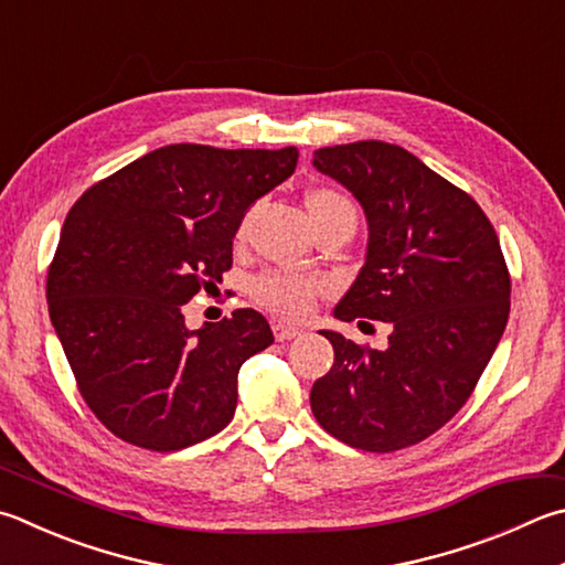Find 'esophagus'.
Returning a JSON list of instances; mask_svg holds the SVG:
<instances>
[{
  "mask_svg": "<svg viewBox=\"0 0 565 565\" xmlns=\"http://www.w3.org/2000/svg\"><path fill=\"white\" fill-rule=\"evenodd\" d=\"M274 338H276V341H291V338H296V335H299L301 331H299V328H296V326H289V323H281V321H274Z\"/></svg>",
  "mask_w": 565,
  "mask_h": 565,
  "instance_id": "esophagus-1",
  "label": "esophagus"
}]
</instances>
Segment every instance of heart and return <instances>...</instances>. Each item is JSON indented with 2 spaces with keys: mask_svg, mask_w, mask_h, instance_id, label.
I'll list each match as a JSON object with an SVG mask.
<instances>
[{
  "mask_svg": "<svg viewBox=\"0 0 565 565\" xmlns=\"http://www.w3.org/2000/svg\"><path fill=\"white\" fill-rule=\"evenodd\" d=\"M306 212H309L313 232L326 227V224L338 220H355V210L351 200L333 188H311L306 192ZM247 234V220L239 224L237 242L244 239ZM321 284L311 276L291 274V271H262L254 276L252 281V296L254 301L264 306L266 311L284 318H301L311 311Z\"/></svg>",
  "mask_w": 565,
  "mask_h": 565,
  "instance_id": "1",
  "label": "heart"
}]
</instances>
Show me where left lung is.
Returning <instances> with one entry per match:
<instances>
[{"label":"left lung","mask_w":565,"mask_h":565,"mask_svg":"<svg viewBox=\"0 0 565 565\" xmlns=\"http://www.w3.org/2000/svg\"><path fill=\"white\" fill-rule=\"evenodd\" d=\"M313 166L363 204L365 266L335 306L341 321L390 323L375 351L321 331L333 365L311 390L328 435L363 452H397L452 419L497 351L511 276L479 204L413 152L358 140L313 152Z\"/></svg>","instance_id":"1"}]
</instances>
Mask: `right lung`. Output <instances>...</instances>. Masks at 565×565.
<instances>
[{
	"mask_svg": "<svg viewBox=\"0 0 565 565\" xmlns=\"http://www.w3.org/2000/svg\"><path fill=\"white\" fill-rule=\"evenodd\" d=\"M296 160V148L180 142L90 184L68 210L49 316L81 397L122 443L175 452L232 423L239 367L274 343L271 328L237 309L190 331L182 306L232 269L244 212Z\"/></svg>",
	"mask_w": 565,
	"mask_h": 565,
	"instance_id": "1",
	"label": "right lung"
}]
</instances>
